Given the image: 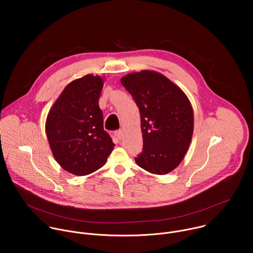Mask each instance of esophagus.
I'll return each mask as SVG.
<instances>
[{"label":"esophagus","instance_id":"34e87169","mask_svg":"<svg viewBox=\"0 0 253 253\" xmlns=\"http://www.w3.org/2000/svg\"><path fill=\"white\" fill-rule=\"evenodd\" d=\"M115 136H116L117 139L122 140V138H123V130H118V131H116V132H115Z\"/></svg>","mask_w":253,"mask_h":253}]
</instances>
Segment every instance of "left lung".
Segmentation results:
<instances>
[{
    "instance_id": "obj_1",
    "label": "left lung",
    "mask_w": 253,
    "mask_h": 253,
    "mask_svg": "<svg viewBox=\"0 0 253 253\" xmlns=\"http://www.w3.org/2000/svg\"><path fill=\"white\" fill-rule=\"evenodd\" d=\"M121 83L140 111L143 149L135 161L146 171L164 175L184 158L193 134V109L185 93L164 75L144 70Z\"/></svg>"
}]
</instances>
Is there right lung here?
I'll return each mask as SVG.
<instances>
[{
	"label": "right lung",
	"mask_w": 253,
	"mask_h": 253,
	"mask_svg": "<svg viewBox=\"0 0 253 253\" xmlns=\"http://www.w3.org/2000/svg\"><path fill=\"white\" fill-rule=\"evenodd\" d=\"M104 82L91 74L69 83L50 109L46 134L56 161L84 176L101 168L115 144L103 127L99 97Z\"/></svg>",
	"instance_id": "obj_1"
}]
</instances>
